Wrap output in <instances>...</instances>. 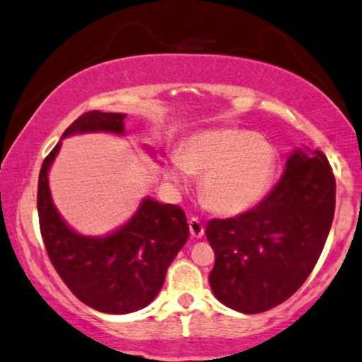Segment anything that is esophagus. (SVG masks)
Wrapping results in <instances>:
<instances>
[{
  "mask_svg": "<svg viewBox=\"0 0 362 362\" xmlns=\"http://www.w3.org/2000/svg\"><path fill=\"white\" fill-rule=\"evenodd\" d=\"M189 231H191L192 238H202L204 236L205 228L202 225V221H200L197 216H192V218L189 220Z\"/></svg>",
  "mask_w": 362,
  "mask_h": 362,
  "instance_id": "1",
  "label": "esophagus"
}]
</instances>
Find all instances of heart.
I'll list each match as a JSON object with an SVG mask.
<instances>
[{
    "instance_id": "heart-1",
    "label": "heart",
    "mask_w": 362,
    "mask_h": 362,
    "mask_svg": "<svg viewBox=\"0 0 362 362\" xmlns=\"http://www.w3.org/2000/svg\"><path fill=\"white\" fill-rule=\"evenodd\" d=\"M275 166V150L264 137L241 129H209L189 137L180 155H171L165 176L181 187L192 171H205L200 187L212 209L241 214L264 197Z\"/></svg>"
}]
</instances>
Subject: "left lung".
Returning a JSON list of instances; mask_svg holds the SVG:
<instances>
[{
    "label": "left lung",
    "instance_id": "1",
    "mask_svg": "<svg viewBox=\"0 0 362 362\" xmlns=\"http://www.w3.org/2000/svg\"><path fill=\"white\" fill-rule=\"evenodd\" d=\"M335 176L320 150H296L262 202L205 228L215 252L209 275L215 298L260 314L298 291L319 260L335 214Z\"/></svg>",
    "mask_w": 362,
    "mask_h": 362
}]
</instances>
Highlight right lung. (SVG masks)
I'll list each match as a JSON object with an SVG mask.
<instances>
[{
	"label": "right lung",
	"instance_id": "1",
	"mask_svg": "<svg viewBox=\"0 0 362 362\" xmlns=\"http://www.w3.org/2000/svg\"><path fill=\"white\" fill-rule=\"evenodd\" d=\"M121 113L87 111L63 137L81 132L124 134ZM58 142L43 160L38 176L37 209L49 260L74 296L105 314H129L146 308L163 286L166 270L189 238L185 210L144 199L134 216L103 238L82 236L54 209L48 170L59 152Z\"/></svg>",
	"mask_w": 362,
	"mask_h": 362
}]
</instances>
